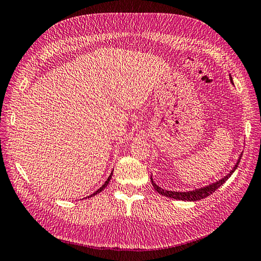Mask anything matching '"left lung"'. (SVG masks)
<instances>
[{"instance_id": "obj_1", "label": "left lung", "mask_w": 261, "mask_h": 261, "mask_svg": "<svg viewBox=\"0 0 261 261\" xmlns=\"http://www.w3.org/2000/svg\"><path fill=\"white\" fill-rule=\"evenodd\" d=\"M229 79H230V82L233 83L231 74H229ZM241 155H242V153L239 155V158L237 160V163H236V165L233 166V168L229 171V173L227 175H225V177L221 178L220 180H217L216 182H213V184H210L208 186H204V187H201V188H198V189H195V190H189V191H170V190H166V189H163V188L159 187L158 185L154 182L152 175H151L150 179H151V182H152V186L154 188V190L158 191L160 195H162V196L168 197V198H172V199H175V200H182V201H197V200H201V199H204L205 197L210 196L211 193L215 192L218 189V188L221 187L230 177H231V174L236 171V169L238 168V165H239L240 159H241Z\"/></svg>"}]
</instances>
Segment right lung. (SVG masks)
I'll return each instance as SVG.
<instances>
[{"label": "right lung", "instance_id": "add662e5", "mask_svg": "<svg viewBox=\"0 0 261 261\" xmlns=\"http://www.w3.org/2000/svg\"><path fill=\"white\" fill-rule=\"evenodd\" d=\"M112 174H113V171L111 172V174H110V175H109V177H108V179H107V181H106V182H105V184H103V185H102V186H101V187L99 188V189H98V190H96V191H95L94 193H92V195H91V196H89V197H93V196H95V195H96V193H100V192H101V191H102L103 189H105V188H106V187L108 186V184H109V181H110V180H111V178H112ZM89 197H88V198H89Z\"/></svg>", "mask_w": 261, "mask_h": 261}]
</instances>
